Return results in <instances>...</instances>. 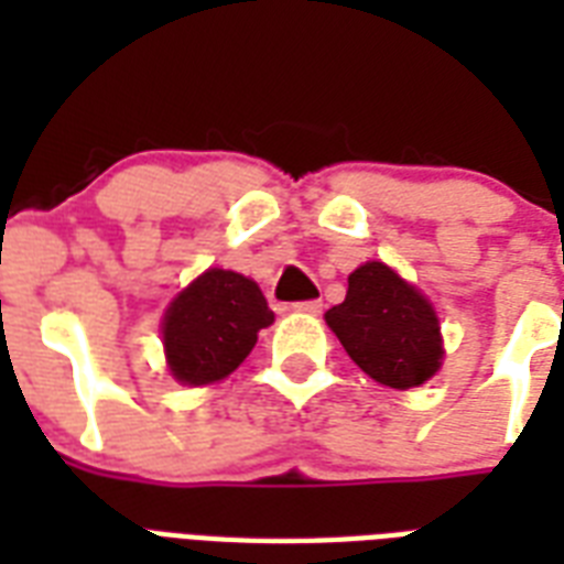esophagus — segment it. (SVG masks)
Here are the masks:
<instances>
[{
  "label": "esophagus",
  "instance_id": "esophagus-1",
  "mask_svg": "<svg viewBox=\"0 0 564 564\" xmlns=\"http://www.w3.org/2000/svg\"><path fill=\"white\" fill-rule=\"evenodd\" d=\"M295 313H307V316H316L322 313V301H299V304H292Z\"/></svg>",
  "mask_w": 564,
  "mask_h": 564
}]
</instances>
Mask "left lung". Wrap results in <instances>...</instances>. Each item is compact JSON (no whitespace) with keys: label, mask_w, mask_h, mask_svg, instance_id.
I'll return each instance as SVG.
<instances>
[{"label":"left lung","mask_w":564,"mask_h":564,"mask_svg":"<svg viewBox=\"0 0 564 564\" xmlns=\"http://www.w3.org/2000/svg\"><path fill=\"white\" fill-rule=\"evenodd\" d=\"M325 322L348 357L392 389L421 386L445 357L433 304L377 260L348 274V295L327 310Z\"/></svg>","instance_id":"8db88e82"}]
</instances>
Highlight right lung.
<instances>
[{"label":"right lung","instance_id":"1","mask_svg":"<svg viewBox=\"0 0 564 564\" xmlns=\"http://www.w3.org/2000/svg\"><path fill=\"white\" fill-rule=\"evenodd\" d=\"M272 322L274 313L251 278L207 269L178 292L163 316V351L172 377L184 386L228 377Z\"/></svg>","mask_w":564,"mask_h":564}]
</instances>
